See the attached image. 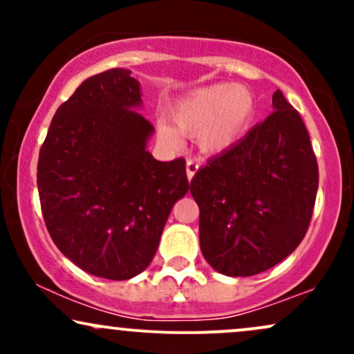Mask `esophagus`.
Instances as JSON below:
<instances>
[{
	"instance_id": "esophagus-1",
	"label": "esophagus",
	"mask_w": 354,
	"mask_h": 354,
	"mask_svg": "<svg viewBox=\"0 0 354 354\" xmlns=\"http://www.w3.org/2000/svg\"><path fill=\"white\" fill-rule=\"evenodd\" d=\"M198 169H200V163L194 160H188V163H186V176H188L189 181L193 180V176L196 174Z\"/></svg>"
}]
</instances>
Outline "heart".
<instances>
[{"mask_svg": "<svg viewBox=\"0 0 354 354\" xmlns=\"http://www.w3.org/2000/svg\"><path fill=\"white\" fill-rule=\"evenodd\" d=\"M254 98L245 86L216 84L191 93L176 104L171 120L158 123V138L168 148H178L181 136H196L203 154L216 156L230 149L250 124Z\"/></svg>", "mask_w": 354, "mask_h": 354, "instance_id": "obj_1", "label": "heart"}]
</instances>
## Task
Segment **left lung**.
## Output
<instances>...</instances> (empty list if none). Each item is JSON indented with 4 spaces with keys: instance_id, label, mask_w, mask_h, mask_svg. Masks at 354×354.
Segmentation results:
<instances>
[{
    "instance_id": "1",
    "label": "left lung",
    "mask_w": 354,
    "mask_h": 354,
    "mask_svg": "<svg viewBox=\"0 0 354 354\" xmlns=\"http://www.w3.org/2000/svg\"><path fill=\"white\" fill-rule=\"evenodd\" d=\"M273 113L198 169L200 248L213 270L253 276L288 258L306 234L318 191V163L299 113L281 89Z\"/></svg>"
}]
</instances>
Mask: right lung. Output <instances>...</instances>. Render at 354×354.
<instances>
[{
  "label": "right lung",
  "instance_id": "add662e5",
  "mask_svg": "<svg viewBox=\"0 0 354 354\" xmlns=\"http://www.w3.org/2000/svg\"><path fill=\"white\" fill-rule=\"evenodd\" d=\"M140 81L115 68L84 80L56 109L39 149L38 193L50 236L98 278L131 279L151 263L173 205L188 193L185 160L146 149Z\"/></svg>",
  "mask_w": 354,
  "mask_h": 354
}]
</instances>
